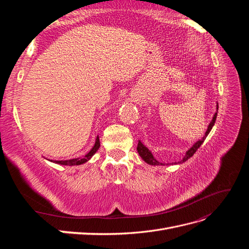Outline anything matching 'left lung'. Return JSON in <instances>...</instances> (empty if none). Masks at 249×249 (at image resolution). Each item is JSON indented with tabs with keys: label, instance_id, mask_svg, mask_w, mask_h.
Segmentation results:
<instances>
[{
	"label": "left lung",
	"instance_id": "obj_1",
	"mask_svg": "<svg viewBox=\"0 0 249 249\" xmlns=\"http://www.w3.org/2000/svg\"><path fill=\"white\" fill-rule=\"evenodd\" d=\"M217 110H218V104H217ZM216 117H217V112L215 113L214 114V116H213V118H212V120H211V123H210V124L208 125V129H207V132H206V134H205V136H203L200 140H198L197 142H195L194 144L187 150L186 152V155L184 156V158L180 161H178V162H175V163H170V164H180V163H184V162H186L188 159H190V158L195 154V152H196V150L199 148V146L202 144V142L205 141V139L207 138V136L209 135V133L211 132V130H212V127H213V125H214V124H215V120H216ZM137 150H138V153H139V156L142 158L143 160H144V162H146L147 164H149V165H165V164H163V163H160L159 161H158L157 159H155V157L153 156V154L150 153V150L146 147V146H144L142 144V142L139 140L138 141V145H137Z\"/></svg>",
	"mask_w": 249,
	"mask_h": 249
}]
</instances>
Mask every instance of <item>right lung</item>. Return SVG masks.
I'll list each match as a JSON object with an SVG mask.
<instances>
[{"label": "right lung", "mask_w": 249, "mask_h": 249, "mask_svg": "<svg viewBox=\"0 0 249 249\" xmlns=\"http://www.w3.org/2000/svg\"><path fill=\"white\" fill-rule=\"evenodd\" d=\"M100 146H101V144H100V138H99V136H97L93 147L90 149V152L88 154H86L84 157L77 158V159H71V160H61V161L49 160V161L54 162L56 164H60V165H67V166H73V165H81V164H84L85 162H87V161H89L90 159H91V157L96 153V150L100 148Z\"/></svg>", "instance_id": "add662e5"}]
</instances>
